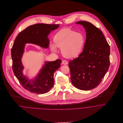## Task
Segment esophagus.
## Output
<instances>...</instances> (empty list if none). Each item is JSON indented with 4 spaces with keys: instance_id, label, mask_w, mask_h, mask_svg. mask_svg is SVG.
Segmentation results:
<instances>
[{
    "instance_id": "obj_1",
    "label": "esophagus",
    "mask_w": 123,
    "mask_h": 123,
    "mask_svg": "<svg viewBox=\"0 0 123 123\" xmlns=\"http://www.w3.org/2000/svg\"><path fill=\"white\" fill-rule=\"evenodd\" d=\"M62 64L63 65H67L68 64V62L67 61L65 60H63L62 62Z\"/></svg>"
}]
</instances>
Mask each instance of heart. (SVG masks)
I'll list each match as a JSON object with an SVG mask.
<instances>
[{
    "instance_id": "1",
    "label": "heart",
    "mask_w": 123,
    "mask_h": 123,
    "mask_svg": "<svg viewBox=\"0 0 123 123\" xmlns=\"http://www.w3.org/2000/svg\"><path fill=\"white\" fill-rule=\"evenodd\" d=\"M54 43L50 45L53 52L57 47L61 48L62 55L68 58L77 56L81 52L85 43L84 36L80 32L64 28L58 32L54 37Z\"/></svg>"
}]
</instances>
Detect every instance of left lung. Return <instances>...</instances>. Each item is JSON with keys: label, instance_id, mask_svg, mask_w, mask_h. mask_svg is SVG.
Returning <instances> with one entry per match:
<instances>
[{"label": "left lung", "instance_id": "8db88e82", "mask_svg": "<svg viewBox=\"0 0 123 123\" xmlns=\"http://www.w3.org/2000/svg\"><path fill=\"white\" fill-rule=\"evenodd\" d=\"M83 26L86 32L83 51L69 63L72 84L77 88L88 90L102 81L110 65V46L101 31L86 21L76 23Z\"/></svg>", "mask_w": 123, "mask_h": 123}]
</instances>
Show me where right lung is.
Instances as JSON below:
<instances>
[{
	"instance_id": "obj_1",
	"label": "right lung",
	"mask_w": 123,
	"mask_h": 123,
	"mask_svg": "<svg viewBox=\"0 0 123 123\" xmlns=\"http://www.w3.org/2000/svg\"><path fill=\"white\" fill-rule=\"evenodd\" d=\"M59 25L37 24L21 32L16 38L11 49L12 68L15 75L22 86L28 91L36 94L49 92L54 85V73L60 67L61 60L45 62L42 68L35 78L30 80L23 74L24 67L22 58L26 43H32L44 48H48L50 43L48 36L58 28Z\"/></svg>"
}]
</instances>
